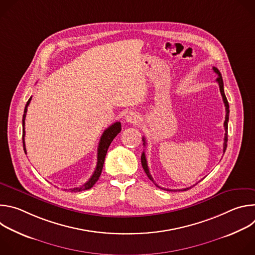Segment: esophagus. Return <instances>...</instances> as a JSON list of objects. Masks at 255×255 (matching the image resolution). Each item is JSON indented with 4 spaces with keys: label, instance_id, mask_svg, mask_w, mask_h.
Listing matches in <instances>:
<instances>
[{
    "label": "esophagus",
    "instance_id": "esophagus-1",
    "mask_svg": "<svg viewBox=\"0 0 255 255\" xmlns=\"http://www.w3.org/2000/svg\"><path fill=\"white\" fill-rule=\"evenodd\" d=\"M140 119H141V118H140L139 114L136 113V112H129V113L126 115V117H125L126 122L131 123V124H137V123H139Z\"/></svg>",
    "mask_w": 255,
    "mask_h": 255
}]
</instances>
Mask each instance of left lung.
Segmentation results:
<instances>
[{"label": "left lung", "instance_id": "8db88e82", "mask_svg": "<svg viewBox=\"0 0 255 255\" xmlns=\"http://www.w3.org/2000/svg\"><path fill=\"white\" fill-rule=\"evenodd\" d=\"M213 70L215 71V74L218 76L216 82L218 83V85H219V88H220V93L222 95V98H223V102L225 104V110H226V116H225V122H224V128H225V137H224V144H223V152H225L226 148H227V141H228V121H229V104H228V101H227V98L225 96V93H224V84H223V79H222V76H221V72L219 71V69H218L217 67H213ZM142 141H143V145L145 146L146 145V142H145V138L143 137L142 138ZM141 163H142V167L145 171V173L147 174V176L149 177V179H151L153 183L154 180L149 172V169H148V165H147V160H146V156H145V153L142 152V155H141ZM157 186V185H156ZM158 188H160L159 186H157ZM162 189V188H161ZM191 188H187V189H184V190H178V191H187ZM163 190H166V189H163ZM166 191H175L176 190H166Z\"/></svg>", "mask_w": 255, "mask_h": 255}]
</instances>
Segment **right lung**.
<instances>
[{"label": "right lung", "instance_id": "right-lung-1", "mask_svg": "<svg viewBox=\"0 0 255 255\" xmlns=\"http://www.w3.org/2000/svg\"><path fill=\"white\" fill-rule=\"evenodd\" d=\"M32 97L28 100L25 109H24V114H23V147H24V151L26 153V148H25V118H26V113H27V108L30 104ZM121 131V123L120 122H116L114 124H112L111 126H109L104 133L101 136L100 142H99V146H98V156H97V165H96V169L93 173V175L90 177V179L87 181L85 185H83L82 187L79 188H74V189H69L70 192H82L85 190H89L91 188H93V186L97 183V180L99 179L101 173H102V169H103V165H104V161H105V157L108 151L109 146H110L111 142L113 141V139L118 135V133H120Z\"/></svg>", "mask_w": 255, "mask_h": 255}]
</instances>
